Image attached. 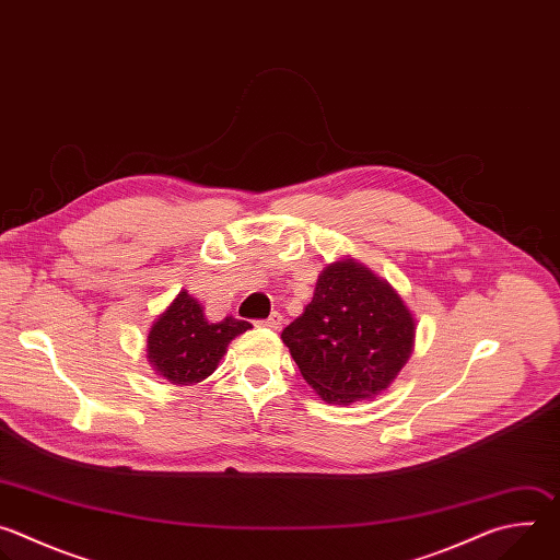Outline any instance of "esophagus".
Masks as SVG:
<instances>
[{
	"label": "esophagus",
	"mask_w": 560,
	"mask_h": 560,
	"mask_svg": "<svg viewBox=\"0 0 560 560\" xmlns=\"http://www.w3.org/2000/svg\"><path fill=\"white\" fill-rule=\"evenodd\" d=\"M281 324H283V316H281V312H272L268 318H264V322H261V326L272 328V330H279V328H281Z\"/></svg>",
	"instance_id": "34e87169"
}]
</instances>
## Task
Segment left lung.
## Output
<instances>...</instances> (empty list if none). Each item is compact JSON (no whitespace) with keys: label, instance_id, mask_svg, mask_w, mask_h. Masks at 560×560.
<instances>
[{"label":"left lung","instance_id":"8db88e82","mask_svg":"<svg viewBox=\"0 0 560 560\" xmlns=\"http://www.w3.org/2000/svg\"><path fill=\"white\" fill-rule=\"evenodd\" d=\"M415 330L401 296L346 259L322 272L312 301L281 339L324 401L348 406L394 381L410 359Z\"/></svg>","mask_w":560,"mask_h":560}]
</instances>
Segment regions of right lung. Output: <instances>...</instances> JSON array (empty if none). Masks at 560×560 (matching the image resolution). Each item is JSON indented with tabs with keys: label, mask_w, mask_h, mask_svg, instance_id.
<instances>
[{
	"label": "right lung",
	"mask_w": 560,
	"mask_h": 560,
	"mask_svg": "<svg viewBox=\"0 0 560 560\" xmlns=\"http://www.w3.org/2000/svg\"><path fill=\"white\" fill-rule=\"evenodd\" d=\"M253 326L225 316L210 324L199 301L179 292L173 305L156 318L148 335V359L175 385H192L210 376L228 343Z\"/></svg>",
	"instance_id": "add662e5"
}]
</instances>
